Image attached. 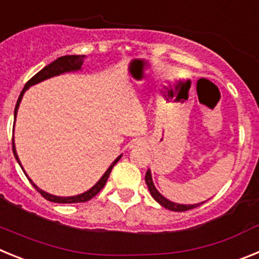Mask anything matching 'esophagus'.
<instances>
[{
    "label": "esophagus",
    "instance_id": "1",
    "mask_svg": "<svg viewBox=\"0 0 259 259\" xmlns=\"http://www.w3.org/2000/svg\"><path fill=\"white\" fill-rule=\"evenodd\" d=\"M144 145V141L140 140V139H137V140H134L131 143V146L130 148H136V146H143Z\"/></svg>",
    "mask_w": 259,
    "mask_h": 259
}]
</instances>
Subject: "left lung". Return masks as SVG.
Listing matches in <instances>:
<instances>
[{
	"label": "left lung",
	"mask_w": 259,
	"mask_h": 259,
	"mask_svg": "<svg viewBox=\"0 0 259 259\" xmlns=\"http://www.w3.org/2000/svg\"><path fill=\"white\" fill-rule=\"evenodd\" d=\"M145 183H146V185H148V189H149L150 194H152V197L154 198V200L157 201L159 205H162V206L166 207V209H168V210H172V211H187V210L194 209V207H197V206H200V205H202V203H205V202H201V203H194V205H182V203L171 202L170 200L164 198L163 196H162V194L157 191V188H155L154 184H153L152 172H150V170L146 171Z\"/></svg>",
	"instance_id": "1"
}]
</instances>
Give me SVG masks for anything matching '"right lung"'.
<instances>
[{
	"label": "right lung",
	"mask_w": 259,
	"mask_h": 259,
	"mask_svg": "<svg viewBox=\"0 0 259 259\" xmlns=\"http://www.w3.org/2000/svg\"><path fill=\"white\" fill-rule=\"evenodd\" d=\"M84 58H85V56H65V57H59V58H57L56 61L52 62L50 65L45 66L44 68L41 71H38L37 74L35 75L33 77H31V79L27 81V84L24 85V88H23V91L20 92V96L19 98H18L17 101V105H15V110H14V115L17 116V111H18V107H19V104L20 101H22V97L23 95H24V92H26L27 89L29 88L31 85H35V84L40 83V81H42V80H47L49 79V77H53V76H57V75H61V74H65V72H70V71H77L81 68V66H83V62H84ZM13 153H14V157L17 158L18 163L20 164V161L19 158H18V154H17V150H15V144H14V139H13ZM120 157L122 155H119L118 158H116L115 161L113 162V163L110 164V167L106 170V172L102 175V178L97 182V184H95L92 187V188L89 189V191L84 192V193L81 194H77V196H72V197H58V196H53V194L50 193H47V192L41 191L40 188H38L37 185L33 184V182H32L31 179L28 178V180L31 182V184L35 187L36 189H37L38 193L42 196L44 198H47L48 201H52V202H57V203H77V202H85V201H89L91 198H93L96 196V194L98 193V192L101 191L102 188L105 187V184H106L107 179H109L110 176V172H111V170H113V167L115 166L116 162L120 159ZM20 167H22V164H20ZM24 171V170H23Z\"/></svg>",
	"instance_id": "right-lung-1"
}]
</instances>
